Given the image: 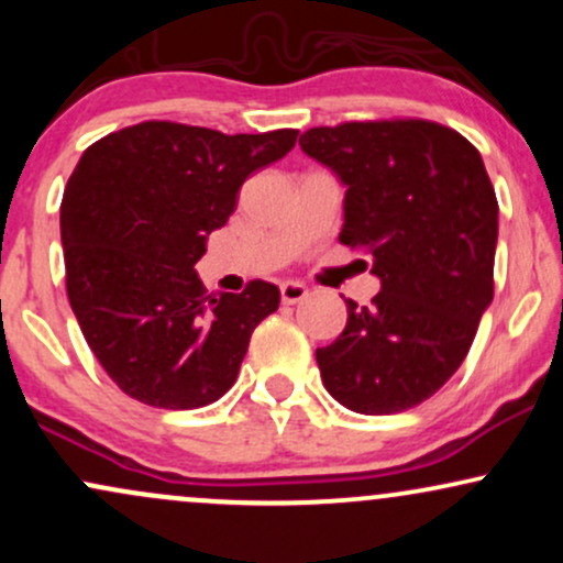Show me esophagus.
Returning a JSON list of instances; mask_svg holds the SVG:
<instances>
[{
	"label": "esophagus",
	"mask_w": 563,
	"mask_h": 563,
	"mask_svg": "<svg viewBox=\"0 0 563 563\" xmlns=\"http://www.w3.org/2000/svg\"><path fill=\"white\" fill-rule=\"evenodd\" d=\"M309 288L301 286V283H283L280 286V299L283 303H299L301 299H307Z\"/></svg>",
	"instance_id": "esophagus-1"
}]
</instances>
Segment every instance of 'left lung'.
Wrapping results in <instances>:
<instances>
[{"label": "left lung", "mask_w": 563, "mask_h": 563, "mask_svg": "<svg viewBox=\"0 0 563 563\" xmlns=\"http://www.w3.org/2000/svg\"><path fill=\"white\" fill-rule=\"evenodd\" d=\"M299 145L346 185L339 238L371 251L380 280L318 349L322 384L363 416L418 407L466 360L495 296L497 198L479 151L426 119L314 126Z\"/></svg>", "instance_id": "obj_1"}]
</instances>
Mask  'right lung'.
Wrapping results in <instances>:
<instances>
[{"mask_svg":"<svg viewBox=\"0 0 563 563\" xmlns=\"http://www.w3.org/2000/svg\"><path fill=\"white\" fill-rule=\"evenodd\" d=\"M296 134L142 121L84 151L60 203L66 290L89 349L132 399L196 410L235 384L280 290L251 280L243 294H206L196 262L249 174L286 156Z\"/></svg>","mask_w":563,"mask_h":563,"instance_id":"right-lung-1","label":"right lung"}]
</instances>
